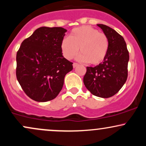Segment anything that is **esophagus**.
I'll use <instances>...</instances> for the list:
<instances>
[{
	"instance_id": "34e87169",
	"label": "esophagus",
	"mask_w": 146,
	"mask_h": 146,
	"mask_svg": "<svg viewBox=\"0 0 146 146\" xmlns=\"http://www.w3.org/2000/svg\"><path fill=\"white\" fill-rule=\"evenodd\" d=\"M78 66V63H75V62H74L73 64V68H75V67H77V66Z\"/></svg>"
}]
</instances>
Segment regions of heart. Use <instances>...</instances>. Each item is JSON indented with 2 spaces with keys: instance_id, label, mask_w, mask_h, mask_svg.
<instances>
[{
  "instance_id": "b5f03b06",
  "label": "heart",
  "mask_w": 146,
  "mask_h": 146,
  "mask_svg": "<svg viewBox=\"0 0 146 146\" xmlns=\"http://www.w3.org/2000/svg\"><path fill=\"white\" fill-rule=\"evenodd\" d=\"M79 61L98 65L104 60L109 48L108 37L104 33L90 26L73 29L68 38H64L60 44L62 53L66 60H71L78 54Z\"/></svg>"
}]
</instances>
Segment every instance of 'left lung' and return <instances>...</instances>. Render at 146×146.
Wrapping results in <instances>:
<instances>
[{"mask_svg":"<svg viewBox=\"0 0 146 146\" xmlns=\"http://www.w3.org/2000/svg\"><path fill=\"white\" fill-rule=\"evenodd\" d=\"M108 37L109 48L106 58L95 67L87 66L84 84L93 95L102 98L113 96L128 78L129 53L121 35L105 25L98 24Z\"/></svg>","mask_w":146,"mask_h":146,"instance_id":"left-lung-1","label":"left lung"}]
</instances>
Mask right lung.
I'll return each instance as SVG.
<instances>
[{
	"instance_id": "right-lung-1",
	"label": "right lung",
	"mask_w": 146,
	"mask_h": 146,
	"mask_svg": "<svg viewBox=\"0 0 146 146\" xmlns=\"http://www.w3.org/2000/svg\"><path fill=\"white\" fill-rule=\"evenodd\" d=\"M67 30L42 27L23 40L16 54V78L23 90L36 102L58 96L73 63L64 58L60 44Z\"/></svg>"
}]
</instances>
